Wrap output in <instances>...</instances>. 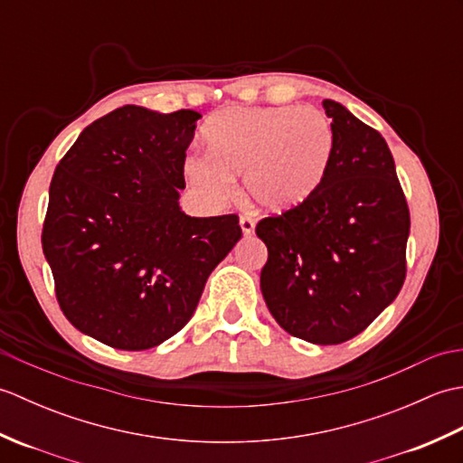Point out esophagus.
Instances as JSON below:
<instances>
[{"label": "esophagus", "mask_w": 463, "mask_h": 463, "mask_svg": "<svg viewBox=\"0 0 463 463\" xmlns=\"http://www.w3.org/2000/svg\"><path fill=\"white\" fill-rule=\"evenodd\" d=\"M239 222H241V229H242L244 237H250V234L254 232V219H250V216H247V214H242Z\"/></svg>", "instance_id": "obj_1"}]
</instances>
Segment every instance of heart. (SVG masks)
Here are the masks:
<instances>
[{"mask_svg":"<svg viewBox=\"0 0 463 463\" xmlns=\"http://www.w3.org/2000/svg\"><path fill=\"white\" fill-rule=\"evenodd\" d=\"M209 153H191L184 179L206 203H221L242 173L262 209L284 213L308 201L326 179L332 123L314 107H226L204 125Z\"/></svg>","mask_w":463,"mask_h":463,"instance_id":"1","label":"heart"}]
</instances>
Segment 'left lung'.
Instances as JSON below:
<instances>
[{"mask_svg":"<svg viewBox=\"0 0 463 463\" xmlns=\"http://www.w3.org/2000/svg\"><path fill=\"white\" fill-rule=\"evenodd\" d=\"M334 153L308 201L267 216L260 290L280 326L312 344H342L394 302L406 279L410 211L383 137L324 99Z\"/></svg>","mask_w":463,"mask_h":463,"instance_id":"obj_1","label":"left lung"}]
</instances>
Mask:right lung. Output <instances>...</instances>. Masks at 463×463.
<instances>
[{
    "label": "right lung",
    "mask_w": 463,
    "mask_h": 463,
    "mask_svg": "<svg viewBox=\"0 0 463 463\" xmlns=\"http://www.w3.org/2000/svg\"><path fill=\"white\" fill-rule=\"evenodd\" d=\"M201 113L125 105L85 127L49 184L42 232L65 318L117 350L175 336L242 237L237 214L189 216L183 163Z\"/></svg>",
    "instance_id": "obj_1"
}]
</instances>
